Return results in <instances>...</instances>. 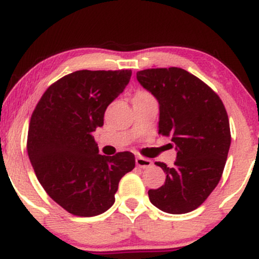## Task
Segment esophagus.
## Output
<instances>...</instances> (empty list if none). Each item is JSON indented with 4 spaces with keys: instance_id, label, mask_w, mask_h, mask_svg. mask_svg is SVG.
Wrapping results in <instances>:
<instances>
[{
    "instance_id": "obj_1",
    "label": "esophagus",
    "mask_w": 259,
    "mask_h": 259,
    "mask_svg": "<svg viewBox=\"0 0 259 259\" xmlns=\"http://www.w3.org/2000/svg\"><path fill=\"white\" fill-rule=\"evenodd\" d=\"M136 162V165H138L139 168H150L151 165L153 164L152 160L148 159V158H145V157H136L135 159Z\"/></svg>"
}]
</instances>
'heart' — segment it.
Masks as SVG:
<instances>
[{"instance_id":"b5f03b06","label":"heart","mask_w":259,"mask_h":259,"mask_svg":"<svg viewBox=\"0 0 259 259\" xmlns=\"http://www.w3.org/2000/svg\"><path fill=\"white\" fill-rule=\"evenodd\" d=\"M136 96H151V95L147 94V92H145V91H140Z\"/></svg>"}]
</instances>
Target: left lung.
I'll list each match as a JSON object with an SVG mask.
<instances>
[{
  "instance_id": "obj_1",
  "label": "left lung",
  "mask_w": 259,
  "mask_h": 259,
  "mask_svg": "<svg viewBox=\"0 0 259 259\" xmlns=\"http://www.w3.org/2000/svg\"><path fill=\"white\" fill-rule=\"evenodd\" d=\"M139 82L159 103L158 133L170 136L177 150L164 185L148 190L151 203L163 212L183 214L200 207L221 180L230 148L227 109L221 97L194 74L177 67L136 73Z\"/></svg>"
}]
</instances>
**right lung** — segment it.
I'll return each instance as SVG.
<instances>
[{"label":"right lung","mask_w":259,"mask_h":259,"mask_svg":"<svg viewBox=\"0 0 259 259\" xmlns=\"http://www.w3.org/2000/svg\"><path fill=\"white\" fill-rule=\"evenodd\" d=\"M132 70H78L49 86L29 124V159L47 195L70 214L94 217L114 203L121 178L135 168L132 152L99 153L92 133Z\"/></svg>","instance_id":"add662e5"}]
</instances>
